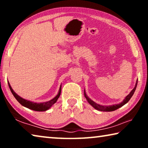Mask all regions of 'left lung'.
Listing matches in <instances>:
<instances>
[{
  "label": "left lung",
  "instance_id": "1",
  "mask_svg": "<svg viewBox=\"0 0 148 148\" xmlns=\"http://www.w3.org/2000/svg\"><path fill=\"white\" fill-rule=\"evenodd\" d=\"M137 84H138V81L136 82V85H135V87L131 91V92L127 95V96L125 97V99H124V101H123L121 103L119 104H115V105H112V106H101V105H99V104H97L94 102L93 101H92L91 99L88 98V97L87 96L86 94V92H84V95H85V97H86V99L87 100V101H88L89 103L92 106H93L95 109L97 110H99V111H102V112H112V111H114V110H116L117 109L119 108H121V106H123L126 103H127L129 101V100L131 99V98L132 97V95H133L134 92L135 91V90H136V86H137Z\"/></svg>",
  "mask_w": 148,
  "mask_h": 148
}]
</instances>
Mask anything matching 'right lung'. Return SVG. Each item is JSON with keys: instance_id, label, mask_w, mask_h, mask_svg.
<instances>
[{"instance_id": "right-lung-1", "label": "right lung", "mask_w": 148, "mask_h": 148, "mask_svg": "<svg viewBox=\"0 0 148 148\" xmlns=\"http://www.w3.org/2000/svg\"><path fill=\"white\" fill-rule=\"evenodd\" d=\"M8 86L10 87V89L12 92V93L13 94L15 98L18 101L20 104H21L22 106H23L26 108H28L34 110V111H38V112H42V111H46V110H48L50 107H51L52 105L53 104L56 103L57 102V99H59V97L61 95V86L60 87L59 93L57 94V96L55 97L54 99H53L51 101H49L48 102H41V103H36V102H31L29 101H27V100L22 99L21 97H20L19 95H17L16 92L14 91V90L12 89V88L10 85L9 82H8Z\"/></svg>"}]
</instances>
